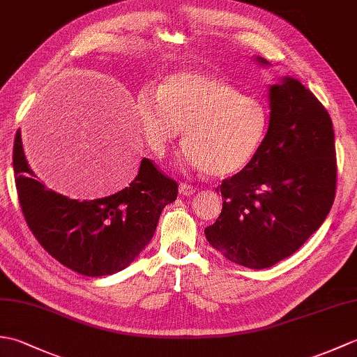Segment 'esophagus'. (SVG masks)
<instances>
[{"mask_svg":"<svg viewBox=\"0 0 357 357\" xmlns=\"http://www.w3.org/2000/svg\"><path fill=\"white\" fill-rule=\"evenodd\" d=\"M196 192V187H193L192 184H185V183H181L179 184V193L184 195V196H190Z\"/></svg>","mask_w":357,"mask_h":357,"instance_id":"obj_1","label":"esophagus"}]
</instances>
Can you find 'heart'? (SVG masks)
<instances>
[{"instance_id": "b5f03b06", "label": "heart", "mask_w": 357, "mask_h": 357, "mask_svg": "<svg viewBox=\"0 0 357 357\" xmlns=\"http://www.w3.org/2000/svg\"><path fill=\"white\" fill-rule=\"evenodd\" d=\"M141 132L162 156L184 135V162L213 178H230L253 161L268 130L265 104L230 82L198 70L174 72L158 90L136 98Z\"/></svg>"}]
</instances>
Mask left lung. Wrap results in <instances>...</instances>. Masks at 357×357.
Here are the masks:
<instances>
[{
	"label": "left lung",
	"instance_id": "8db88e82",
	"mask_svg": "<svg viewBox=\"0 0 357 357\" xmlns=\"http://www.w3.org/2000/svg\"><path fill=\"white\" fill-rule=\"evenodd\" d=\"M270 107L259 151L216 188L222 211L206 229L219 253L248 268H268L298 252L336 196L335 132L327 109L293 78L270 87Z\"/></svg>",
	"mask_w": 357,
	"mask_h": 357
}]
</instances>
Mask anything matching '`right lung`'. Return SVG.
Segmentation results:
<instances>
[{"label":"right lung","mask_w":357,"mask_h":357,"mask_svg":"<svg viewBox=\"0 0 357 357\" xmlns=\"http://www.w3.org/2000/svg\"><path fill=\"white\" fill-rule=\"evenodd\" d=\"M13 172L20 206L43 248L66 267L89 278L121 271L153 238L162 208L178 196V183L144 158L130 185L101 199L66 198L38 181L13 142Z\"/></svg>","instance_id":"obj_1"}]
</instances>
